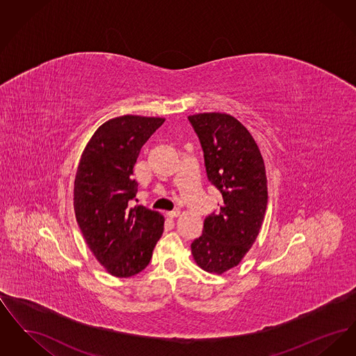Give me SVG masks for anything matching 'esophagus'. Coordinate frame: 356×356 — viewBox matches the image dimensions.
<instances>
[{"label": "esophagus", "mask_w": 356, "mask_h": 356, "mask_svg": "<svg viewBox=\"0 0 356 356\" xmlns=\"http://www.w3.org/2000/svg\"><path fill=\"white\" fill-rule=\"evenodd\" d=\"M167 216H168L170 219H176V218H179V216H180V211H177V209H176V211L168 212V213H167Z\"/></svg>", "instance_id": "34e87169"}]
</instances>
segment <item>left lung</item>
<instances>
[{"mask_svg":"<svg viewBox=\"0 0 356 356\" xmlns=\"http://www.w3.org/2000/svg\"><path fill=\"white\" fill-rule=\"evenodd\" d=\"M188 119L202 143L207 177L221 193L219 212L204 220L191 252L202 270L222 275L244 259L259 235L268 203L266 167L254 137L234 116L205 112Z\"/></svg>","mask_w":356,"mask_h":356,"instance_id":"1","label":"left lung"}]
</instances>
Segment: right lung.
Instances as JSON below:
<instances>
[{
    "instance_id": "obj_1",
    "label": "right lung",
    "mask_w": 356,
    "mask_h": 356,
    "mask_svg": "<svg viewBox=\"0 0 356 356\" xmlns=\"http://www.w3.org/2000/svg\"><path fill=\"white\" fill-rule=\"evenodd\" d=\"M165 121L125 115L105 121L85 147L74 179L73 207L85 243L105 271L131 277L151 261L164 218L145 207L128 208L141 147Z\"/></svg>"
}]
</instances>
